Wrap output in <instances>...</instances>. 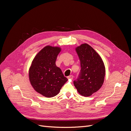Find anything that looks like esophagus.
I'll list each match as a JSON object with an SVG mask.
<instances>
[{
  "mask_svg": "<svg viewBox=\"0 0 131 131\" xmlns=\"http://www.w3.org/2000/svg\"><path fill=\"white\" fill-rule=\"evenodd\" d=\"M68 79H72H72H73V76L72 75H69V76L68 77Z\"/></svg>",
  "mask_w": 131,
  "mask_h": 131,
  "instance_id": "esophagus-1",
  "label": "esophagus"
}]
</instances>
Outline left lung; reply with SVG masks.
<instances>
[{
  "instance_id": "obj_1",
  "label": "left lung",
  "mask_w": 131,
  "mask_h": 131,
  "mask_svg": "<svg viewBox=\"0 0 131 131\" xmlns=\"http://www.w3.org/2000/svg\"><path fill=\"white\" fill-rule=\"evenodd\" d=\"M76 51L80 61V74L74 85L78 92L89 97L97 92L103 85L105 68L101 57L88 43L77 47Z\"/></svg>"
}]
</instances>
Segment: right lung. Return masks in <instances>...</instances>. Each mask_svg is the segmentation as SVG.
Here are the masks:
<instances>
[{
  "label": "right lung",
  "instance_id": "right-lung-1",
  "mask_svg": "<svg viewBox=\"0 0 131 131\" xmlns=\"http://www.w3.org/2000/svg\"><path fill=\"white\" fill-rule=\"evenodd\" d=\"M61 51L58 47L45 46L35 56L29 68L31 86L37 92L47 98L56 96L68 80L56 65Z\"/></svg>",
  "mask_w": 131,
  "mask_h": 131
}]
</instances>
